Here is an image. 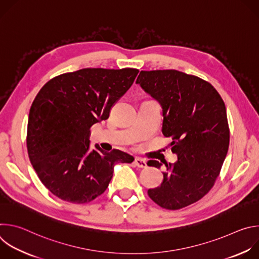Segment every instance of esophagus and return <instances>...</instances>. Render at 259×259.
Wrapping results in <instances>:
<instances>
[{"label": "esophagus", "instance_id": "obj_1", "mask_svg": "<svg viewBox=\"0 0 259 259\" xmlns=\"http://www.w3.org/2000/svg\"><path fill=\"white\" fill-rule=\"evenodd\" d=\"M134 164H135V166H137L138 168H146V167H147L145 160H143V159H141V158H138V157L135 158Z\"/></svg>", "mask_w": 259, "mask_h": 259}]
</instances>
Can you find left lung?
Instances as JSON below:
<instances>
[{
	"mask_svg": "<svg viewBox=\"0 0 259 259\" xmlns=\"http://www.w3.org/2000/svg\"><path fill=\"white\" fill-rule=\"evenodd\" d=\"M163 108L164 136L177 162L166 164L161 186L147 191L160 207L190 206L213 188L227 157L230 128L225 102L207 81L175 69L141 70L136 80ZM160 168L156 160L147 163Z\"/></svg>",
	"mask_w": 259,
	"mask_h": 259,
	"instance_id": "left-lung-1",
	"label": "left lung"
}]
</instances>
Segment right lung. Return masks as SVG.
<instances>
[{
	"label": "right lung",
	"instance_id": "right-lung-1",
	"mask_svg": "<svg viewBox=\"0 0 259 259\" xmlns=\"http://www.w3.org/2000/svg\"><path fill=\"white\" fill-rule=\"evenodd\" d=\"M138 69L83 68L48 81L29 109L26 146L30 163L57 198L86 204L101 196L117 163L134 158L120 150L90 147V128L132 86Z\"/></svg>",
	"mask_w": 259,
	"mask_h": 259
}]
</instances>
